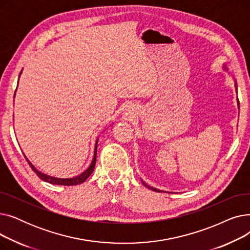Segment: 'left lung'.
Returning <instances> with one entry per match:
<instances>
[{"label": "left lung", "mask_w": 250, "mask_h": 250, "mask_svg": "<svg viewBox=\"0 0 250 250\" xmlns=\"http://www.w3.org/2000/svg\"><path fill=\"white\" fill-rule=\"evenodd\" d=\"M223 70L224 71H227L228 72V68H227V65L224 63L223 64ZM234 86H235V90H236V93H237V83H236V81H235V79H234ZM237 104H238V109H239V100H238V98H237ZM142 183L144 186H145L147 188H149V189H151V190H154V191H157V192H161V191H164V190H160V189H158V188H153V187H150V186H148L147 183L144 181V180H142ZM165 192H169V191H165Z\"/></svg>", "instance_id": "obj_1"}]
</instances>
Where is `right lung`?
<instances>
[{
    "label": "right lung",
    "instance_id": "obj_1",
    "mask_svg": "<svg viewBox=\"0 0 250 250\" xmlns=\"http://www.w3.org/2000/svg\"><path fill=\"white\" fill-rule=\"evenodd\" d=\"M22 74V71L19 75V77L21 76ZM18 83H19V79H18ZM18 87V86H17ZM15 97V95H14ZM97 144H98V139L96 140L95 142V147H94V155H93V159H92V162L90 163L89 167L84 170V171L80 174H78L76 176H73V177H68V178H62V177H56V176H51V175H48V174H45L42 171H39V170L27 159V157L25 156L24 154V157L26 158V160H27V162L29 163V165L31 166L33 171L37 174V176L42 179L43 181L45 182H48V183H51V185H57V186H77V185H81V183H83L91 174L92 172H93V170L95 168V164H96V154H97Z\"/></svg>",
    "mask_w": 250,
    "mask_h": 250
}]
</instances>
